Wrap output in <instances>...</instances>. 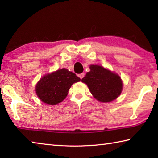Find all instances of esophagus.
I'll use <instances>...</instances> for the list:
<instances>
[{"label": "esophagus", "mask_w": 158, "mask_h": 158, "mask_svg": "<svg viewBox=\"0 0 158 158\" xmlns=\"http://www.w3.org/2000/svg\"><path fill=\"white\" fill-rule=\"evenodd\" d=\"M78 76H79V78L81 79L83 78V77H84V73H81V74H78Z\"/></svg>", "instance_id": "obj_1"}]
</instances>
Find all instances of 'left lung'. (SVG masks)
Segmentation results:
<instances>
[{
    "mask_svg": "<svg viewBox=\"0 0 158 158\" xmlns=\"http://www.w3.org/2000/svg\"><path fill=\"white\" fill-rule=\"evenodd\" d=\"M90 69V71L81 81L87 84L95 99L102 102H109L118 97L123 83L118 74L99 65H92Z\"/></svg>",
    "mask_w": 158,
    "mask_h": 158,
    "instance_id": "8db88e82",
    "label": "left lung"
}]
</instances>
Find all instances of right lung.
Instances as JSON below:
<instances>
[{
    "mask_svg": "<svg viewBox=\"0 0 158 158\" xmlns=\"http://www.w3.org/2000/svg\"><path fill=\"white\" fill-rule=\"evenodd\" d=\"M80 80L75 74L63 68L42 77L36 85L35 91L44 103L56 105L68 95L71 85Z\"/></svg>",
    "mask_w": 158,
    "mask_h": 158,
    "instance_id": "1",
    "label": "right lung"
}]
</instances>
